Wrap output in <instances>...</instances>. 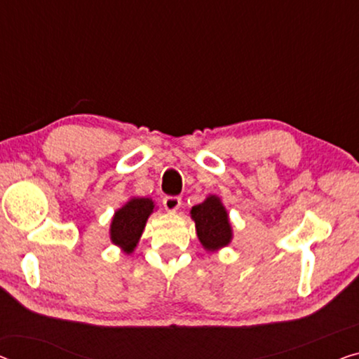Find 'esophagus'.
I'll return each instance as SVG.
<instances>
[{"label": "esophagus", "instance_id": "34e87169", "mask_svg": "<svg viewBox=\"0 0 359 359\" xmlns=\"http://www.w3.org/2000/svg\"><path fill=\"white\" fill-rule=\"evenodd\" d=\"M180 201L182 200L179 196H164L163 198V205L165 208V211H169V212L177 211L180 208Z\"/></svg>", "mask_w": 359, "mask_h": 359}]
</instances>
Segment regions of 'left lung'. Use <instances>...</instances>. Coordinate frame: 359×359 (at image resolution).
<instances>
[{"label": "left lung", "instance_id": "left-lung-1", "mask_svg": "<svg viewBox=\"0 0 359 359\" xmlns=\"http://www.w3.org/2000/svg\"><path fill=\"white\" fill-rule=\"evenodd\" d=\"M196 235L206 251H217L227 247L232 240V226L221 198L210 195L205 201L191 208Z\"/></svg>", "mask_w": 359, "mask_h": 359}]
</instances>
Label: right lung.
Returning <instances> with one entry per match:
<instances>
[{"label":"right lung","mask_w":359,"mask_h":359,"mask_svg":"<svg viewBox=\"0 0 359 359\" xmlns=\"http://www.w3.org/2000/svg\"><path fill=\"white\" fill-rule=\"evenodd\" d=\"M154 210L151 198H130L111 221V242L130 255L140 240L149 214Z\"/></svg>","instance_id":"right-lung-1"}]
</instances>
